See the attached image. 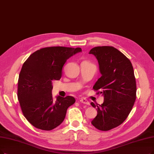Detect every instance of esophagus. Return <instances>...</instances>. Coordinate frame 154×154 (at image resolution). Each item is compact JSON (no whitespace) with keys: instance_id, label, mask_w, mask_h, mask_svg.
<instances>
[{"instance_id":"obj_1","label":"esophagus","mask_w":154,"mask_h":154,"mask_svg":"<svg viewBox=\"0 0 154 154\" xmlns=\"http://www.w3.org/2000/svg\"><path fill=\"white\" fill-rule=\"evenodd\" d=\"M79 102L84 103V104H86V105H88L89 104L88 100L86 99V98H81L80 99H79Z\"/></svg>"}]
</instances>
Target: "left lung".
<instances>
[{"label": "left lung", "mask_w": 154, "mask_h": 154, "mask_svg": "<svg viewBox=\"0 0 154 154\" xmlns=\"http://www.w3.org/2000/svg\"><path fill=\"white\" fill-rule=\"evenodd\" d=\"M89 54L97 58L102 75L93 88L104 97L101 105L91 102L97 110V115L91 122L98 130L109 131L125 121L136 100L133 67L131 61L113 47H95Z\"/></svg>", "instance_id": "1"}]
</instances>
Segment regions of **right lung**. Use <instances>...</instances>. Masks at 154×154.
<instances>
[{"label": "right lung", "instance_id": "add662e5", "mask_svg": "<svg viewBox=\"0 0 154 154\" xmlns=\"http://www.w3.org/2000/svg\"><path fill=\"white\" fill-rule=\"evenodd\" d=\"M81 48L51 47L31 54L18 79L17 98L24 116L35 128L50 131L64 121L67 109L75 102L71 96L52 98V82L59 80L66 60Z\"/></svg>", "mask_w": 154, "mask_h": 154}]
</instances>
